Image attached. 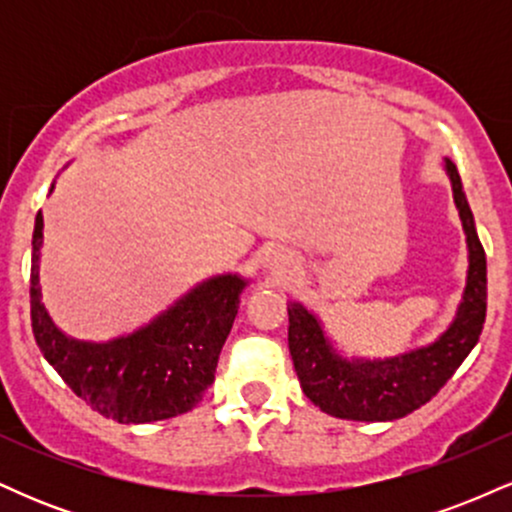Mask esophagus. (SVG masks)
<instances>
[{
  "label": "esophagus",
  "instance_id": "34e87169",
  "mask_svg": "<svg viewBox=\"0 0 512 512\" xmlns=\"http://www.w3.org/2000/svg\"><path fill=\"white\" fill-rule=\"evenodd\" d=\"M272 267L276 269V272H284V269L289 267V260H286V255H281V252H274Z\"/></svg>",
  "mask_w": 512,
  "mask_h": 512
}]
</instances>
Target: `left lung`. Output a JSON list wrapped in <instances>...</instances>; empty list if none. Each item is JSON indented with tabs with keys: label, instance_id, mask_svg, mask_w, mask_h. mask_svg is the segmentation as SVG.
Instances as JSON below:
<instances>
[{
	"label": "left lung",
	"instance_id": "1",
	"mask_svg": "<svg viewBox=\"0 0 512 512\" xmlns=\"http://www.w3.org/2000/svg\"><path fill=\"white\" fill-rule=\"evenodd\" d=\"M469 248L467 286L455 320L433 344L385 361H346L332 349L320 320L301 303L289 305V351L305 397L325 414L351 421L402 419L436 397L469 356L486 320V252L462 192L455 163L445 158Z\"/></svg>",
	"mask_w": 512,
	"mask_h": 512
}]
</instances>
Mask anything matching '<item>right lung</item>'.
<instances>
[{"label": "right lung", "instance_id": "1", "mask_svg": "<svg viewBox=\"0 0 512 512\" xmlns=\"http://www.w3.org/2000/svg\"><path fill=\"white\" fill-rule=\"evenodd\" d=\"M40 248L43 214L38 211L31 255L33 337L74 395L117 424H149L195 409L214 383L245 279L238 274L214 276L142 330L105 344L79 342L57 330L45 310Z\"/></svg>", "mask_w": 512, "mask_h": 512}]
</instances>
